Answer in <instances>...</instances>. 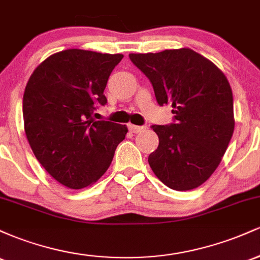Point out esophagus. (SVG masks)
<instances>
[{"mask_svg": "<svg viewBox=\"0 0 260 260\" xmlns=\"http://www.w3.org/2000/svg\"><path fill=\"white\" fill-rule=\"evenodd\" d=\"M128 129H129L132 133H140L145 129V127L136 126V124H128Z\"/></svg>", "mask_w": 260, "mask_h": 260, "instance_id": "1", "label": "esophagus"}]
</instances>
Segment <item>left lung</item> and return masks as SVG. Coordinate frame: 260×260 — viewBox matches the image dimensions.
Segmentation results:
<instances>
[{
    "label": "left lung",
    "mask_w": 260,
    "mask_h": 260,
    "mask_svg": "<svg viewBox=\"0 0 260 260\" xmlns=\"http://www.w3.org/2000/svg\"><path fill=\"white\" fill-rule=\"evenodd\" d=\"M148 77L160 106H172L175 123L153 124L159 147L149 155L165 186L190 190L214 174L235 129L234 98L222 71L188 47L156 53H129Z\"/></svg>",
    "instance_id": "obj_1"
}]
</instances>
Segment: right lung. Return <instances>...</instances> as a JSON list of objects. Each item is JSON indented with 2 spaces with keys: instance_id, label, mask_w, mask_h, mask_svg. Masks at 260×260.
I'll return each mask as SVG.
<instances>
[{
  "instance_id": "1",
  "label": "right lung",
  "mask_w": 260,
  "mask_h": 260,
  "mask_svg": "<svg viewBox=\"0 0 260 260\" xmlns=\"http://www.w3.org/2000/svg\"><path fill=\"white\" fill-rule=\"evenodd\" d=\"M121 53L68 49L41 62L26 83L23 118L26 139L39 162L63 186H91L111 165L126 124L95 121L98 104Z\"/></svg>"
}]
</instances>
